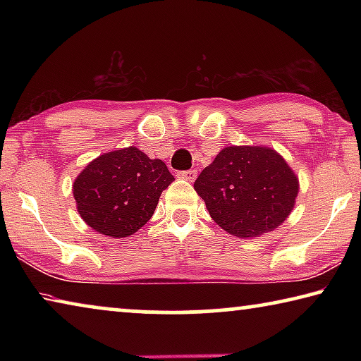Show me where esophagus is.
<instances>
[{
	"mask_svg": "<svg viewBox=\"0 0 361 361\" xmlns=\"http://www.w3.org/2000/svg\"><path fill=\"white\" fill-rule=\"evenodd\" d=\"M180 176L183 180L192 183L195 178H197V170H185V172L180 173Z\"/></svg>",
	"mask_w": 361,
	"mask_h": 361,
	"instance_id": "1",
	"label": "esophagus"
}]
</instances>
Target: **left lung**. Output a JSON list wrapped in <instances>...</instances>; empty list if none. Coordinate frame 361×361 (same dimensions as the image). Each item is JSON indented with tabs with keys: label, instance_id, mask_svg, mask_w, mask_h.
<instances>
[{
	"label": "left lung",
	"instance_id": "left-lung-1",
	"mask_svg": "<svg viewBox=\"0 0 361 361\" xmlns=\"http://www.w3.org/2000/svg\"><path fill=\"white\" fill-rule=\"evenodd\" d=\"M194 189L219 228L240 239H252L288 218L299 181L276 149L226 146L200 172Z\"/></svg>",
	"mask_w": 361,
	"mask_h": 361
}]
</instances>
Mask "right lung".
Wrapping results in <instances>:
<instances>
[{"label": "right lung", "mask_w": 361, "mask_h": 361, "mask_svg": "<svg viewBox=\"0 0 361 361\" xmlns=\"http://www.w3.org/2000/svg\"><path fill=\"white\" fill-rule=\"evenodd\" d=\"M173 180L161 159H149L130 146L89 162L73 183V195L90 228L122 239L149 221L162 191Z\"/></svg>", "instance_id": "add662e5"}]
</instances>
